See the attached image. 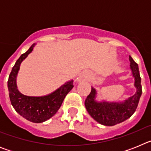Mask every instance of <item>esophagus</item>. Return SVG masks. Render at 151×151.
Here are the masks:
<instances>
[{"label":"esophagus","instance_id":"obj_1","mask_svg":"<svg viewBox=\"0 0 151 151\" xmlns=\"http://www.w3.org/2000/svg\"><path fill=\"white\" fill-rule=\"evenodd\" d=\"M90 77V73L88 71H83L81 74L79 75V76L77 78L78 82H82V81H85V80L88 79Z\"/></svg>","mask_w":151,"mask_h":151}]
</instances>
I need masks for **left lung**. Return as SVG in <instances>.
<instances>
[{
  "label": "left lung",
  "mask_w": 151,
  "mask_h": 151,
  "mask_svg": "<svg viewBox=\"0 0 151 151\" xmlns=\"http://www.w3.org/2000/svg\"><path fill=\"white\" fill-rule=\"evenodd\" d=\"M130 69L134 78V86L136 92L134 95L121 102H110L96 100L97 91L91 87V91L85 101V106L89 115L98 123L113 126L128 119L135 112L142 93L141 76L138 64L129 56Z\"/></svg>",
  "instance_id": "left-lung-1"
}]
</instances>
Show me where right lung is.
Masks as SVG:
<instances>
[{
    "mask_svg": "<svg viewBox=\"0 0 151 151\" xmlns=\"http://www.w3.org/2000/svg\"><path fill=\"white\" fill-rule=\"evenodd\" d=\"M35 44L20 56L9 76L7 87L10 102L16 111L30 122L41 123L51 118L61 106L66 94L74 87L73 80L68 81L49 94L40 97L22 94L17 88V77L20 64L33 50Z\"/></svg>",
    "mask_w": 151,
    "mask_h": 151,
    "instance_id": "add662e5",
    "label": "right lung"
}]
</instances>
